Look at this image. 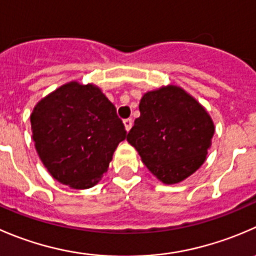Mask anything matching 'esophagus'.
I'll return each instance as SVG.
<instances>
[{
    "label": "esophagus",
    "instance_id": "1",
    "mask_svg": "<svg viewBox=\"0 0 256 256\" xmlns=\"http://www.w3.org/2000/svg\"><path fill=\"white\" fill-rule=\"evenodd\" d=\"M124 125H125L126 131H130L131 128H132V120L131 118H126V120H124Z\"/></svg>",
    "mask_w": 256,
    "mask_h": 256
}]
</instances>
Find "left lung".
I'll return each instance as SVG.
<instances>
[{"label": "left lung", "instance_id": "obj_1", "mask_svg": "<svg viewBox=\"0 0 256 256\" xmlns=\"http://www.w3.org/2000/svg\"><path fill=\"white\" fill-rule=\"evenodd\" d=\"M138 110L126 140L161 182H181L205 162L215 126L196 98L180 86H161L144 94Z\"/></svg>", "mask_w": 256, "mask_h": 256}]
</instances>
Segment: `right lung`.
I'll use <instances>...</instances> for the list:
<instances>
[{
    "mask_svg": "<svg viewBox=\"0 0 256 256\" xmlns=\"http://www.w3.org/2000/svg\"><path fill=\"white\" fill-rule=\"evenodd\" d=\"M30 120L34 148L50 175L78 190L101 180L126 138L115 106L94 84L60 86L36 104Z\"/></svg>",
    "mask_w": 256,
    "mask_h": 256,
    "instance_id": "obj_1",
    "label": "right lung"
}]
</instances>
